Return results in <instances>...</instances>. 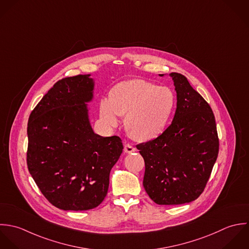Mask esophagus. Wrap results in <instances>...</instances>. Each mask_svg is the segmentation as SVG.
<instances>
[{
  "instance_id": "34e87169",
  "label": "esophagus",
  "mask_w": 249,
  "mask_h": 249,
  "mask_svg": "<svg viewBox=\"0 0 249 249\" xmlns=\"http://www.w3.org/2000/svg\"><path fill=\"white\" fill-rule=\"evenodd\" d=\"M124 152L125 153H134V152H136V148L134 147V146H132V145H130V144H125V146H124Z\"/></svg>"
}]
</instances>
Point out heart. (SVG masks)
Returning a JSON list of instances; mask_svg holds the SVG:
<instances>
[{"label":"heart","instance_id":"heart-1","mask_svg":"<svg viewBox=\"0 0 249 249\" xmlns=\"http://www.w3.org/2000/svg\"><path fill=\"white\" fill-rule=\"evenodd\" d=\"M174 107V95L167 87L143 81L130 80L117 85L108 100L100 104L103 122L116 127L118 115H125V128L137 141L146 142L157 138L164 129Z\"/></svg>","mask_w":249,"mask_h":249}]
</instances>
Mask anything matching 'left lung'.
Returning <instances> with one entry per match:
<instances>
[{
	"label": "left lung",
	"mask_w": 249,
	"mask_h": 249,
	"mask_svg": "<svg viewBox=\"0 0 249 249\" xmlns=\"http://www.w3.org/2000/svg\"><path fill=\"white\" fill-rule=\"evenodd\" d=\"M168 76L177 97L173 120L158 138L137 148L144 159L143 187L150 198L159 205H179L196 200L204 191L219 143L209 104L185 76Z\"/></svg>",
	"instance_id": "left-lung-1"
}]
</instances>
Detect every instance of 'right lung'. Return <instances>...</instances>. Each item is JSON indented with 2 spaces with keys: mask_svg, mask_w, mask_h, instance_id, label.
Returning <instances> with one entry per match:
<instances>
[{
  "mask_svg": "<svg viewBox=\"0 0 249 249\" xmlns=\"http://www.w3.org/2000/svg\"><path fill=\"white\" fill-rule=\"evenodd\" d=\"M94 89L91 74L58 81L28 122L29 171L51 204L64 211L101 204L123 150L119 137H101L91 127L89 103Z\"/></svg>",
  "mask_w": 249,
  "mask_h": 249,
  "instance_id": "right-lung-1",
  "label": "right lung"
}]
</instances>
